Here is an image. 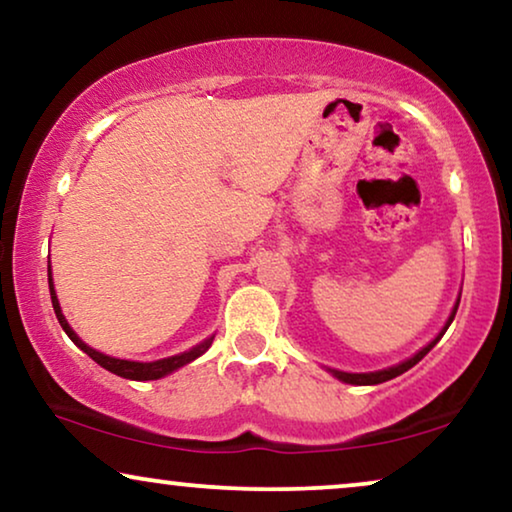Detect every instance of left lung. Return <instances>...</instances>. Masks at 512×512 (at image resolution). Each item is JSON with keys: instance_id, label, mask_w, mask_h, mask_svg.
Segmentation results:
<instances>
[{"instance_id": "left-lung-1", "label": "left lung", "mask_w": 512, "mask_h": 512, "mask_svg": "<svg viewBox=\"0 0 512 512\" xmlns=\"http://www.w3.org/2000/svg\"><path fill=\"white\" fill-rule=\"evenodd\" d=\"M457 307H459V303L454 305V310H452V314H450V319H447V324H445V328H443V333L438 335L436 340L433 342H429V345H426L422 352H417L415 356H412V359H408V361H403V363H398V366H394V368H387V370H377V373H340V370H331V373L338 377V380H342V382H347V384H380V382H387V380H394V377H398V375H403L405 370H410L412 366H415V363H419L424 359L426 354L431 352L433 347L438 345V340L443 338L445 335V331L447 328H450V324H452V319H454V314H457Z\"/></svg>"}]
</instances>
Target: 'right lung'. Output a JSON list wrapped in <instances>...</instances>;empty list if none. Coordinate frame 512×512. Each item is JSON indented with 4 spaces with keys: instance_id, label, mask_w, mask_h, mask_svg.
I'll return each instance as SVG.
<instances>
[{
    "instance_id": "obj_1",
    "label": "right lung",
    "mask_w": 512,
    "mask_h": 512,
    "mask_svg": "<svg viewBox=\"0 0 512 512\" xmlns=\"http://www.w3.org/2000/svg\"><path fill=\"white\" fill-rule=\"evenodd\" d=\"M48 289H51V303H53V310H55V317H58L62 331L69 335V340L74 342L76 347L83 349L90 359L95 363H100L102 368H107L109 373L114 375H121L125 380H158V377L163 375H170L172 370H177L181 366H186V363H191L193 359H198L200 354H205L209 345H212V338L202 342V345L188 349L184 354H177V356H170V359H160V361H153V363H139V361H125V359H114V356H107V354H100L95 352L93 347H88L86 342H81L79 335H76L72 328H69L67 319L62 317V310H60V303H58V296H55L53 291V279H51V265H48Z\"/></svg>"
}]
</instances>
